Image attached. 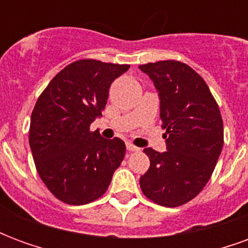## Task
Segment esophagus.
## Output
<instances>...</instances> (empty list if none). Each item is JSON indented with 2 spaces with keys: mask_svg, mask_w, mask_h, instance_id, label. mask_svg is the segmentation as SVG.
Returning <instances> with one entry per match:
<instances>
[{
  "mask_svg": "<svg viewBox=\"0 0 248 248\" xmlns=\"http://www.w3.org/2000/svg\"><path fill=\"white\" fill-rule=\"evenodd\" d=\"M126 147H127V150L131 151V153H133V151H140V147H137V146L133 145V143H130V142H127V143H126Z\"/></svg>",
  "mask_w": 248,
  "mask_h": 248,
  "instance_id": "obj_1",
  "label": "esophagus"
}]
</instances>
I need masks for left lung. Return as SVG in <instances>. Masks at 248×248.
Returning a JSON list of instances; mask_svg holds the SVG:
<instances>
[{"instance_id":"8db88e82","label":"left lung","mask_w":248,"mask_h":248,"mask_svg":"<svg viewBox=\"0 0 248 248\" xmlns=\"http://www.w3.org/2000/svg\"><path fill=\"white\" fill-rule=\"evenodd\" d=\"M149 74L161 98V127L167 151L143 150L150 169L140 188L156 204L178 207L207 185L223 147V119L207 83L190 66L175 60L150 62Z\"/></svg>"}]
</instances>
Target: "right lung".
<instances>
[{"mask_svg": "<svg viewBox=\"0 0 248 248\" xmlns=\"http://www.w3.org/2000/svg\"><path fill=\"white\" fill-rule=\"evenodd\" d=\"M130 65L83 58L57 74L31 111L29 145L38 175L67 204L101 198L124 158L119 138L105 140L90 124L106 106L111 82Z\"/></svg>", "mask_w": 248, "mask_h": 248, "instance_id": "right-lung-1", "label": "right lung"}]
</instances>
